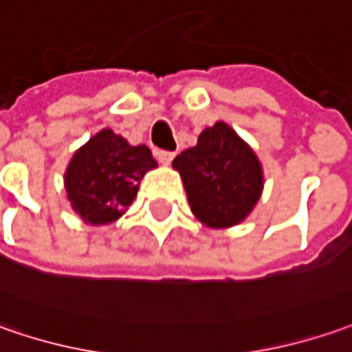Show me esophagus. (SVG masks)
Instances as JSON below:
<instances>
[{
  "instance_id": "1",
  "label": "esophagus",
  "mask_w": 352,
  "mask_h": 352,
  "mask_svg": "<svg viewBox=\"0 0 352 352\" xmlns=\"http://www.w3.org/2000/svg\"><path fill=\"white\" fill-rule=\"evenodd\" d=\"M155 157H157V162L162 165H169L173 162V157H175V153L173 152H164V150H160V152H155Z\"/></svg>"
}]
</instances>
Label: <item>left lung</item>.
<instances>
[{"label": "left lung", "mask_w": 352, "mask_h": 352, "mask_svg": "<svg viewBox=\"0 0 352 352\" xmlns=\"http://www.w3.org/2000/svg\"><path fill=\"white\" fill-rule=\"evenodd\" d=\"M190 212L212 230L241 224L257 206L265 173L255 150L224 120L200 132L197 146L173 160Z\"/></svg>", "instance_id": "obj_1"}]
</instances>
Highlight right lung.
I'll return each instance as SVG.
<instances>
[{
  "mask_svg": "<svg viewBox=\"0 0 352 352\" xmlns=\"http://www.w3.org/2000/svg\"><path fill=\"white\" fill-rule=\"evenodd\" d=\"M155 167L148 146H132L111 128H103L67 164L64 188L69 206L83 224H113L134 202L144 175Z\"/></svg>",
  "mask_w": 352,
  "mask_h": 352,
  "instance_id": "add662e5",
  "label": "right lung"
}]
</instances>
